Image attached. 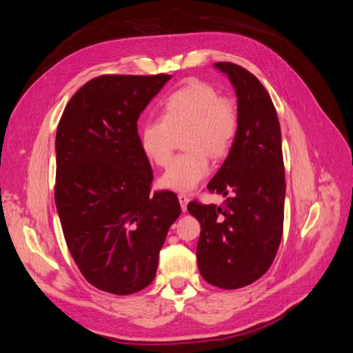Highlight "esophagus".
Masks as SVG:
<instances>
[{
	"instance_id": "34e87169",
	"label": "esophagus",
	"mask_w": 353,
	"mask_h": 353,
	"mask_svg": "<svg viewBox=\"0 0 353 353\" xmlns=\"http://www.w3.org/2000/svg\"><path fill=\"white\" fill-rule=\"evenodd\" d=\"M178 200H179V205H181V209H183V212H187V205H188V201H190L187 194H179Z\"/></svg>"
}]
</instances>
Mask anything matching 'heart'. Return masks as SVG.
<instances>
[{
  "instance_id": "obj_1",
  "label": "heart",
  "mask_w": 353,
  "mask_h": 353,
  "mask_svg": "<svg viewBox=\"0 0 353 353\" xmlns=\"http://www.w3.org/2000/svg\"><path fill=\"white\" fill-rule=\"evenodd\" d=\"M183 128H187L183 145L188 150L170 160L159 179L160 187L178 193L194 190L209 175L208 153L227 154L237 132V114L210 85L191 82L168 95L162 116H150L141 125L138 138L145 157L165 166L172 150V131Z\"/></svg>"
}]
</instances>
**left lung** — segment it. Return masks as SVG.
I'll use <instances>...</instances> for the list:
<instances>
[{
  "mask_svg": "<svg viewBox=\"0 0 353 353\" xmlns=\"http://www.w3.org/2000/svg\"><path fill=\"white\" fill-rule=\"evenodd\" d=\"M237 95V132L228 157L208 190L230 196L225 208L191 201L200 222L197 265L203 279L225 290L259 280L270 270L283 236L285 179L281 130L259 79L232 63H215Z\"/></svg>",
  "mask_w": 353,
  "mask_h": 353,
  "instance_id": "8db88e82",
  "label": "left lung"
}]
</instances>
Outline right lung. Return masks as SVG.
Here are the masks:
<instances>
[{"mask_svg": "<svg viewBox=\"0 0 353 353\" xmlns=\"http://www.w3.org/2000/svg\"><path fill=\"white\" fill-rule=\"evenodd\" d=\"M170 74H103L68 103L56 135V206L83 279L126 296L157 271L159 252L181 215L172 191L150 194L153 170L137 122Z\"/></svg>", "mask_w": 353, "mask_h": 353, "instance_id": "add662e5", "label": "right lung"}]
</instances>
